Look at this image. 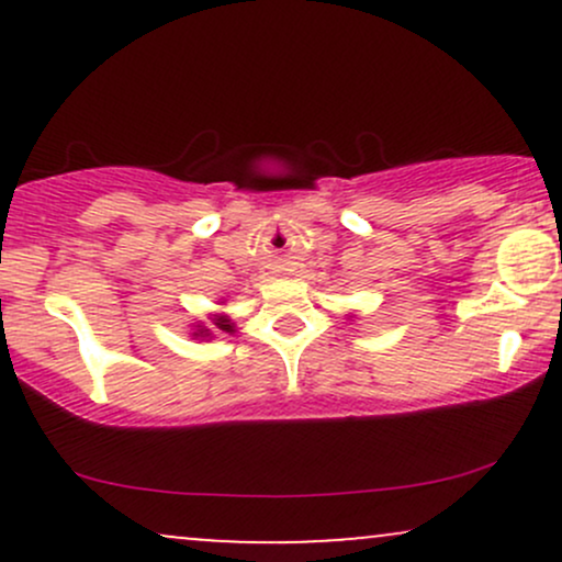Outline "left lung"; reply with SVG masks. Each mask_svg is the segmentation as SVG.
<instances>
[{"label":"left lung","instance_id":"1","mask_svg":"<svg viewBox=\"0 0 562 562\" xmlns=\"http://www.w3.org/2000/svg\"><path fill=\"white\" fill-rule=\"evenodd\" d=\"M348 317H351V314H348Z\"/></svg>","mask_w":562,"mask_h":562}]
</instances>
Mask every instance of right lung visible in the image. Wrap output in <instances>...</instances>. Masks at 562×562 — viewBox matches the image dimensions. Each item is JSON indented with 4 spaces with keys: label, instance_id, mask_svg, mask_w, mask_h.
Listing matches in <instances>:
<instances>
[{
    "label": "right lung",
    "instance_id": "1",
    "mask_svg": "<svg viewBox=\"0 0 562 562\" xmlns=\"http://www.w3.org/2000/svg\"><path fill=\"white\" fill-rule=\"evenodd\" d=\"M209 319H211V325H205V322H192L190 325V335L195 340H211L216 335V330H222V333H237V327H235V322H232L227 314L224 312H214V314H209Z\"/></svg>",
    "mask_w": 562,
    "mask_h": 562
}]
</instances>
